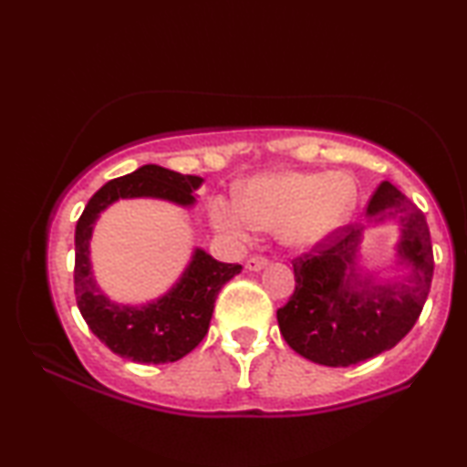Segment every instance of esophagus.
Here are the masks:
<instances>
[{
	"label": "esophagus",
	"mask_w": 467,
	"mask_h": 467,
	"mask_svg": "<svg viewBox=\"0 0 467 467\" xmlns=\"http://www.w3.org/2000/svg\"><path fill=\"white\" fill-rule=\"evenodd\" d=\"M270 259L265 255H251L246 259V270H262L264 265H268Z\"/></svg>",
	"instance_id": "34e87169"
}]
</instances>
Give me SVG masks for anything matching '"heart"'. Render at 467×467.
Instances as JSON below:
<instances>
[{"label":"heart","instance_id":"1","mask_svg":"<svg viewBox=\"0 0 467 467\" xmlns=\"http://www.w3.org/2000/svg\"><path fill=\"white\" fill-rule=\"evenodd\" d=\"M354 202L356 189L348 175L283 171L248 180L238 202L216 197L210 216L219 232L238 240L265 229L281 232L292 244L308 246L341 227Z\"/></svg>","mask_w":467,"mask_h":467}]
</instances>
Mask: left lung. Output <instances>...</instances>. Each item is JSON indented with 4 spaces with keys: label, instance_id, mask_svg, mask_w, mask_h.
I'll return each mask as SVG.
<instances>
[{
    "label": "left lung",
    "instance_id": "1",
    "mask_svg": "<svg viewBox=\"0 0 467 467\" xmlns=\"http://www.w3.org/2000/svg\"><path fill=\"white\" fill-rule=\"evenodd\" d=\"M367 214L399 219V253L414 275L395 287H352V265L362 227H338L292 259L296 289L276 311L289 348L326 367H352L395 348L419 322L433 278V246L425 214L390 182H381ZM362 285V283H358Z\"/></svg>",
    "mask_w": 467,
    "mask_h": 467
}]
</instances>
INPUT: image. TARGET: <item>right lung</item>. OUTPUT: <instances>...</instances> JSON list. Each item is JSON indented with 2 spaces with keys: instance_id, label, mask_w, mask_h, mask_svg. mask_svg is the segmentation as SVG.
<instances>
[{
  "instance_id": "right-lung-1",
  "label": "right lung",
  "mask_w": 467,
  "mask_h": 467,
  "mask_svg": "<svg viewBox=\"0 0 467 467\" xmlns=\"http://www.w3.org/2000/svg\"><path fill=\"white\" fill-rule=\"evenodd\" d=\"M197 175H182L159 165H143L137 171L107 182L89 199L77 221L75 232V296L89 330L113 354L141 365H165L184 358L208 335L216 296L242 265L223 264L208 253L195 251L180 283L161 300L145 306H119L96 287L89 268V238L99 214L122 197H161L189 205L202 186Z\"/></svg>"
}]
</instances>
